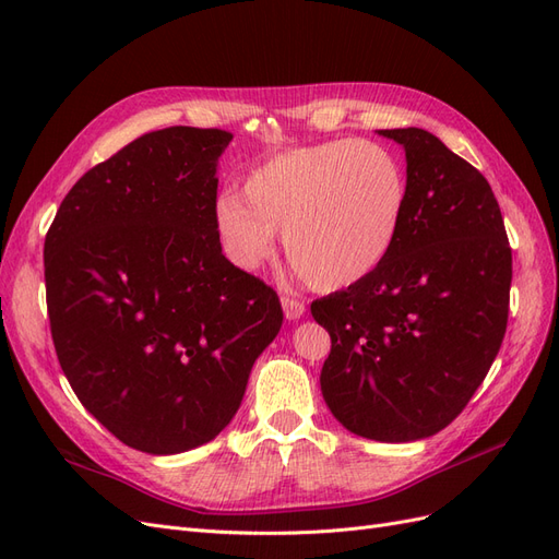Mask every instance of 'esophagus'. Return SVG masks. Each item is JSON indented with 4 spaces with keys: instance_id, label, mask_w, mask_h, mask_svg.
I'll return each instance as SVG.
<instances>
[{
    "instance_id": "34e87169",
    "label": "esophagus",
    "mask_w": 559,
    "mask_h": 559,
    "mask_svg": "<svg viewBox=\"0 0 559 559\" xmlns=\"http://www.w3.org/2000/svg\"><path fill=\"white\" fill-rule=\"evenodd\" d=\"M282 308H284L286 319H300L302 314H306V302L294 298V296H282Z\"/></svg>"
}]
</instances>
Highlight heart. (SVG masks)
I'll return each mask as SVG.
<instances>
[{
	"instance_id": "heart-1",
	"label": "heart",
	"mask_w": 559,
	"mask_h": 559,
	"mask_svg": "<svg viewBox=\"0 0 559 559\" xmlns=\"http://www.w3.org/2000/svg\"><path fill=\"white\" fill-rule=\"evenodd\" d=\"M242 192L214 200V230L240 270L275 253L284 230L286 257L314 289H343L382 265L405 214V173L392 151L364 140L298 146L263 160Z\"/></svg>"
}]
</instances>
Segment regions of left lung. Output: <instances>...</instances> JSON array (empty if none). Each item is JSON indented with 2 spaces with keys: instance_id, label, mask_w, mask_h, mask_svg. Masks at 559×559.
I'll use <instances>...</instances> for the list:
<instances>
[{
  "instance_id": "8db88e82",
  "label": "left lung",
  "mask_w": 559,
  "mask_h": 559,
  "mask_svg": "<svg viewBox=\"0 0 559 559\" xmlns=\"http://www.w3.org/2000/svg\"><path fill=\"white\" fill-rule=\"evenodd\" d=\"M403 144L408 200L382 265L312 300L331 335L321 394L352 433L408 443L445 429L497 359L513 257L487 179L421 128L380 130Z\"/></svg>"
}]
</instances>
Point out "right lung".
<instances>
[{
	"mask_svg": "<svg viewBox=\"0 0 559 559\" xmlns=\"http://www.w3.org/2000/svg\"><path fill=\"white\" fill-rule=\"evenodd\" d=\"M233 134L146 132L83 175L46 233L50 335L99 425L148 454L218 436L282 326L273 286L235 267L214 230Z\"/></svg>",
	"mask_w": 559,
	"mask_h": 559,
	"instance_id": "add662e5",
	"label": "right lung"
}]
</instances>
